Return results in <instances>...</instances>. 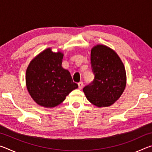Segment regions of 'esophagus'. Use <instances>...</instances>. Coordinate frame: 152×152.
<instances>
[{
	"instance_id": "obj_1",
	"label": "esophagus",
	"mask_w": 152,
	"mask_h": 152,
	"mask_svg": "<svg viewBox=\"0 0 152 152\" xmlns=\"http://www.w3.org/2000/svg\"><path fill=\"white\" fill-rule=\"evenodd\" d=\"M78 84V88H79V89H82V87H83V82H80Z\"/></svg>"
}]
</instances>
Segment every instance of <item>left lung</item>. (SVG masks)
Returning a JSON list of instances; mask_svg holds the SVG:
<instances>
[{"instance_id": "1", "label": "left lung", "mask_w": 152, "mask_h": 152, "mask_svg": "<svg viewBox=\"0 0 152 152\" xmlns=\"http://www.w3.org/2000/svg\"><path fill=\"white\" fill-rule=\"evenodd\" d=\"M94 80L83 88L86 99L98 107H109L121 96L126 86L124 65L115 51L104 45L92 48Z\"/></svg>"}]
</instances>
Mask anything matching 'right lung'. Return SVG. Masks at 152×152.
<instances>
[{
  "mask_svg": "<svg viewBox=\"0 0 152 152\" xmlns=\"http://www.w3.org/2000/svg\"><path fill=\"white\" fill-rule=\"evenodd\" d=\"M63 53L48 48L31 61L25 76L26 86L36 103L46 108L58 106L78 87L70 72L62 68Z\"/></svg>",
  "mask_w": 152,
  "mask_h": 152,
  "instance_id": "1",
  "label": "right lung"
}]
</instances>
